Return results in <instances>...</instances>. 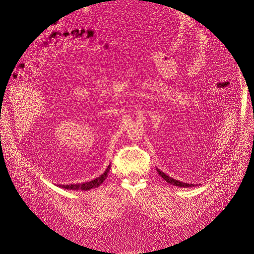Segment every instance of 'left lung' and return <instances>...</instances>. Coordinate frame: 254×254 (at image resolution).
Returning a JSON list of instances; mask_svg holds the SVG:
<instances>
[{"label":"left lung","instance_id":"8db88e82","mask_svg":"<svg viewBox=\"0 0 254 254\" xmlns=\"http://www.w3.org/2000/svg\"><path fill=\"white\" fill-rule=\"evenodd\" d=\"M157 172L158 174L165 179V181L167 183H169L170 185H173V186H177V187H181V188H190V187H195L194 184H187V183H183V182H179V181H176V179L170 177L169 175H167L166 173H163V172H161L160 170L157 169Z\"/></svg>","mask_w":254,"mask_h":254}]
</instances>
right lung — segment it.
Segmentation results:
<instances>
[{
    "mask_svg": "<svg viewBox=\"0 0 254 254\" xmlns=\"http://www.w3.org/2000/svg\"><path fill=\"white\" fill-rule=\"evenodd\" d=\"M110 169H111V165L104 171L103 174H101L99 177L93 179L91 182L83 183V184H76V185H62L60 187L65 190H75V191H87L91 189H95V188H98L105 181V178L110 172Z\"/></svg>",
    "mask_w": 254,
    "mask_h": 254,
    "instance_id": "obj_1",
    "label": "right lung"
}]
</instances>
